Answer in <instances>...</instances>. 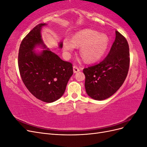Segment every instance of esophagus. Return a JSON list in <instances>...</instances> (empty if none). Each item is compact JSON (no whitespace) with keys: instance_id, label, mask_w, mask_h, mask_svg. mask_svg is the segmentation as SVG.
<instances>
[{"instance_id":"1","label":"esophagus","mask_w":147,"mask_h":147,"mask_svg":"<svg viewBox=\"0 0 147 147\" xmlns=\"http://www.w3.org/2000/svg\"><path fill=\"white\" fill-rule=\"evenodd\" d=\"M73 69H74V73H77L80 71V69H78V67L76 65H74L73 66Z\"/></svg>"}]
</instances>
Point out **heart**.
Returning <instances> with one entry per match:
<instances>
[{
    "instance_id": "heart-1",
    "label": "heart",
    "mask_w": 147,
    "mask_h": 147,
    "mask_svg": "<svg viewBox=\"0 0 147 147\" xmlns=\"http://www.w3.org/2000/svg\"><path fill=\"white\" fill-rule=\"evenodd\" d=\"M109 40L105 34L91 29L81 31L72 40L65 39L63 43L66 52L73 51L75 47H81L80 55L88 63H94L99 60L107 50Z\"/></svg>"
}]
</instances>
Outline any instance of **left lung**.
<instances>
[{"label": "left lung", "mask_w": 147, "mask_h": 147, "mask_svg": "<svg viewBox=\"0 0 147 147\" xmlns=\"http://www.w3.org/2000/svg\"><path fill=\"white\" fill-rule=\"evenodd\" d=\"M129 48L126 38L118 31L108 55L100 63L83 69L86 91L95 100H102L115 94L127 75Z\"/></svg>", "instance_id": "1"}]
</instances>
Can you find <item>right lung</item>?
I'll return each instance as SVG.
<instances>
[{
    "instance_id": "add662e5",
    "label": "right lung",
    "mask_w": 147,
    "mask_h": 147,
    "mask_svg": "<svg viewBox=\"0 0 147 147\" xmlns=\"http://www.w3.org/2000/svg\"><path fill=\"white\" fill-rule=\"evenodd\" d=\"M45 25H37L23 39L18 63L21 79L29 91L37 99L50 103L63 95L74 72L72 63L63 61L48 49L39 55L33 51L37 45L46 48L40 34ZM59 47H63L62 42Z\"/></svg>"
}]
</instances>
